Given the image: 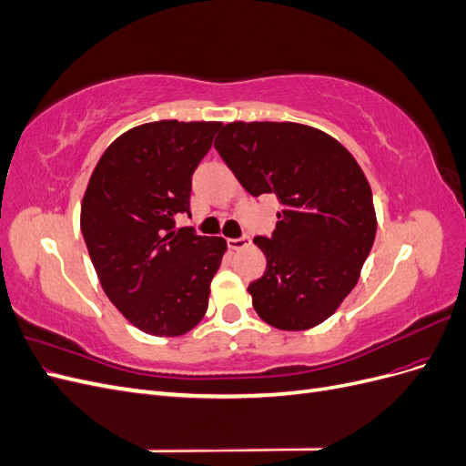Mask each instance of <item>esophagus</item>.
Segmentation results:
<instances>
[{"instance_id":"obj_1","label":"esophagus","mask_w":466,"mask_h":466,"mask_svg":"<svg viewBox=\"0 0 466 466\" xmlns=\"http://www.w3.org/2000/svg\"><path fill=\"white\" fill-rule=\"evenodd\" d=\"M250 245V237H238V238H229L228 241V247L231 250H241V248H247Z\"/></svg>"}]
</instances>
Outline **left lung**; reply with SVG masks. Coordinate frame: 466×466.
<instances>
[{"label": "left lung", "instance_id": "8db88e82", "mask_svg": "<svg viewBox=\"0 0 466 466\" xmlns=\"http://www.w3.org/2000/svg\"><path fill=\"white\" fill-rule=\"evenodd\" d=\"M216 149L252 196L281 204L272 238L255 237L266 272L248 293L258 317L299 332L336 313L375 241L371 187L338 139L299 122H229Z\"/></svg>", "mask_w": 466, "mask_h": 466}]
</instances>
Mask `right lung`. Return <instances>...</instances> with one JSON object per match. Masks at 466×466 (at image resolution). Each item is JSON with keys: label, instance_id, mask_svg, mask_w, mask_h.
I'll return each instance as SVG.
<instances>
[{"label": "right lung", "instance_id": "obj_1", "mask_svg": "<svg viewBox=\"0 0 466 466\" xmlns=\"http://www.w3.org/2000/svg\"><path fill=\"white\" fill-rule=\"evenodd\" d=\"M221 122H147L112 142L81 200V233L103 291L136 329L182 336L198 324L223 237L175 229L190 211L192 173Z\"/></svg>", "mask_w": 466, "mask_h": 466}]
</instances>
